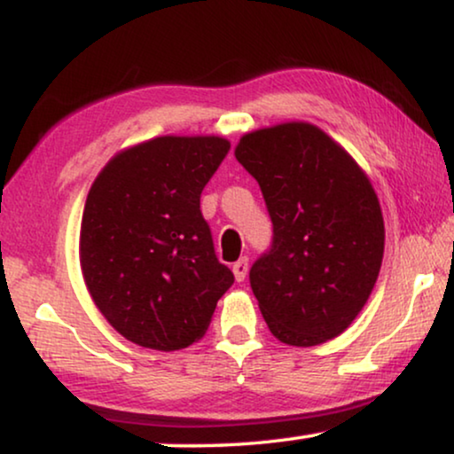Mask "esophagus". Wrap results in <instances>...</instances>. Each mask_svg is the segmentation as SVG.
I'll return each instance as SVG.
<instances>
[{
    "label": "esophagus",
    "instance_id": "34e87169",
    "mask_svg": "<svg viewBox=\"0 0 454 454\" xmlns=\"http://www.w3.org/2000/svg\"><path fill=\"white\" fill-rule=\"evenodd\" d=\"M247 269H250V260L246 256L239 258L238 262L233 264V275H235V281H244L246 275H247Z\"/></svg>",
    "mask_w": 454,
    "mask_h": 454
}]
</instances>
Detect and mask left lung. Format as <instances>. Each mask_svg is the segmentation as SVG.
Returning <instances> with one entry per match:
<instances>
[{
    "label": "left lung",
    "mask_w": 454,
    "mask_h": 454,
    "mask_svg": "<svg viewBox=\"0 0 454 454\" xmlns=\"http://www.w3.org/2000/svg\"><path fill=\"white\" fill-rule=\"evenodd\" d=\"M235 159L258 182L272 221L270 250L250 270L270 333L295 347L339 337L382 264L384 219L368 176L308 121L244 134Z\"/></svg>",
    "instance_id": "8db88e82"
}]
</instances>
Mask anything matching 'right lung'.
<instances>
[{"label":"right lung","instance_id":"add662e5","mask_svg":"<svg viewBox=\"0 0 454 454\" xmlns=\"http://www.w3.org/2000/svg\"><path fill=\"white\" fill-rule=\"evenodd\" d=\"M229 148L221 136H159L117 153L90 185L80 269L98 312L136 345L196 343L233 285L200 213Z\"/></svg>","mask_w":454,"mask_h":454}]
</instances>
